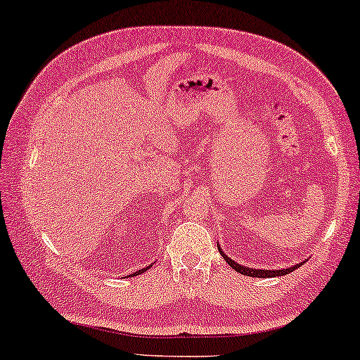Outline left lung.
<instances>
[{
    "mask_svg": "<svg viewBox=\"0 0 360 360\" xmlns=\"http://www.w3.org/2000/svg\"><path fill=\"white\" fill-rule=\"evenodd\" d=\"M217 246H219V252L222 254V257L225 259V262L229 264L231 269L236 270V272L243 274V275L257 276V278H272V276L288 275L290 272H292V270H296L297 267H301L302 264H306V261H302V262L296 264V265H291V267H288V269H280V270H276V269H272V270H267V269H251V267H245V265L238 264L236 261H233V259H230V257L226 256V254L222 251V248H220V245H217Z\"/></svg>",
    "mask_w": 360,
    "mask_h": 360,
    "instance_id": "obj_1",
    "label": "left lung"
}]
</instances>
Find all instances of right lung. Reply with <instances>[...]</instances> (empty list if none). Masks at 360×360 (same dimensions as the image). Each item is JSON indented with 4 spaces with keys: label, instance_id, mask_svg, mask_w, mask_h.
I'll return each mask as SVG.
<instances>
[{
    "label": "right lung",
    "instance_id": "1",
    "mask_svg": "<svg viewBox=\"0 0 360 360\" xmlns=\"http://www.w3.org/2000/svg\"><path fill=\"white\" fill-rule=\"evenodd\" d=\"M149 267H151V265H148V267H145V269H140V270H138V272H134L131 275H127V276H135V275H141V274H145Z\"/></svg>",
    "mask_w": 360,
    "mask_h": 360
}]
</instances>
